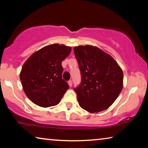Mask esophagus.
Instances as JSON below:
<instances>
[{
  "label": "esophagus",
  "mask_w": 148,
  "mask_h": 148,
  "mask_svg": "<svg viewBox=\"0 0 148 148\" xmlns=\"http://www.w3.org/2000/svg\"><path fill=\"white\" fill-rule=\"evenodd\" d=\"M68 84H69L70 87H72V80H69V81L68 82Z\"/></svg>",
  "instance_id": "obj_1"
}]
</instances>
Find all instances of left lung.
<instances>
[{
    "label": "left lung",
    "instance_id": "obj_1",
    "mask_svg": "<svg viewBox=\"0 0 148 148\" xmlns=\"http://www.w3.org/2000/svg\"><path fill=\"white\" fill-rule=\"evenodd\" d=\"M82 81L74 91L82 108L91 113L107 109L118 97L123 88V73L109 54L99 47H74Z\"/></svg>",
    "mask_w": 148,
    "mask_h": 148
}]
</instances>
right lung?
I'll return each mask as SVG.
<instances>
[{"label":"right lung","mask_w":148,"mask_h":148,"mask_svg":"<svg viewBox=\"0 0 148 148\" xmlns=\"http://www.w3.org/2000/svg\"><path fill=\"white\" fill-rule=\"evenodd\" d=\"M71 51L69 46L51 44L34 52L25 62L20 80L25 93L33 103L47 108L61 101L69 88L62 78L61 62Z\"/></svg>","instance_id":"1"}]
</instances>
